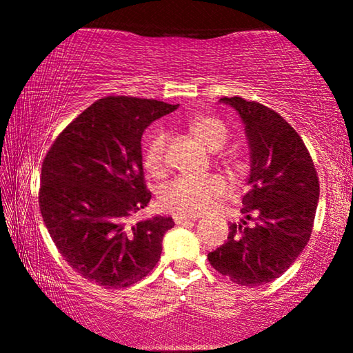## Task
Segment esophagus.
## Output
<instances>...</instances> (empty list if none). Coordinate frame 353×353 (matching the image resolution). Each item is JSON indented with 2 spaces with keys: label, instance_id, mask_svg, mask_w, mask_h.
Here are the masks:
<instances>
[{
  "label": "esophagus",
  "instance_id": "1",
  "mask_svg": "<svg viewBox=\"0 0 353 353\" xmlns=\"http://www.w3.org/2000/svg\"><path fill=\"white\" fill-rule=\"evenodd\" d=\"M173 220H175L176 225H185V223H190V221H196L197 216L196 215H173Z\"/></svg>",
  "mask_w": 353,
  "mask_h": 353
}]
</instances>
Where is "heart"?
<instances>
[{
    "label": "heart",
    "mask_w": 353,
    "mask_h": 353,
    "mask_svg": "<svg viewBox=\"0 0 353 353\" xmlns=\"http://www.w3.org/2000/svg\"><path fill=\"white\" fill-rule=\"evenodd\" d=\"M188 130L209 151H220L228 141V128L215 117L197 115L188 120ZM167 133L162 128H154L144 138L143 162L152 175L165 172ZM226 183L219 175L178 176L161 190L159 202L163 209L176 215H197L209 210L215 201L223 197Z\"/></svg>",
    "instance_id": "heart-1"
}]
</instances>
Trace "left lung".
Returning a JSON list of instances; mask_svg holds the SVG:
<instances>
[{"label":"left lung","mask_w":353,"mask_h":353,"mask_svg":"<svg viewBox=\"0 0 353 353\" xmlns=\"http://www.w3.org/2000/svg\"><path fill=\"white\" fill-rule=\"evenodd\" d=\"M244 123L250 151L249 191L243 219L230 225L225 244L207 259L241 286L281 276L310 239L320 183L310 154L296 130L267 105L238 96L221 98Z\"/></svg>","instance_id":"obj_1"}]
</instances>
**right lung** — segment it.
<instances>
[{
    "label": "right lung",
    "mask_w": 353,
    "mask_h": 353,
    "mask_svg": "<svg viewBox=\"0 0 353 353\" xmlns=\"http://www.w3.org/2000/svg\"><path fill=\"white\" fill-rule=\"evenodd\" d=\"M178 104L108 96L52 143L41 165L40 210L56 248L77 273L105 289L128 288L156 267L172 216L134 223L151 192L141 138Z\"/></svg>",
    "instance_id": "1"
}]
</instances>
